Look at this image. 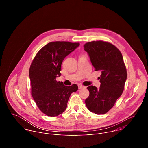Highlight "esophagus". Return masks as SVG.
I'll return each instance as SVG.
<instances>
[{
    "label": "esophagus",
    "mask_w": 148,
    "mask_h": 148,
    "mask_svg": "<svg viewBox=\"0 0 148 148\" xmlns=\"http://www.w3.org/2000/svg\"><path fill=\"white\" fill-rule=\"evenodd\" d=\"M86 88V87H84V86H81V85L78 86V88H79V89H82V88Z\"/></svg>",
    "instance_id": "obj_1"
}]
</instances>
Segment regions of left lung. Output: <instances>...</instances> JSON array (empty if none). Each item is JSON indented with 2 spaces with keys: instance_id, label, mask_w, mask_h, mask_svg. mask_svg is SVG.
<instances>
[{
  "instance_id": "obj_1",
  "label": "left lung",
  "mask_w": 148,
  "mask_h": 148,
  "mask_svg": "<svg viewBox=\"0 0 148 148\" xmlns=\"http://www.w3.org/2000/svg\"><path fill=\"white\" fill-rule=\"evenodd\" d=\"M84 47L95 71H101L100 87H87L90 95L86 106L96 114H106L122 95L127 78L122 55L115 46L102 41L88 42Z\"/></svg>"
}]
</instances>
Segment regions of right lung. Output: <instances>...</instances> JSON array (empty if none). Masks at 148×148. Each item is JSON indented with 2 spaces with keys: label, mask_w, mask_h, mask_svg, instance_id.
Segmentation results:
<instances>
[{
  "label": "right lung",
  "mask_w": 148,
  "mask_h": 148,
  "mask_svg": "<svg viewBox=\"0 0 148 148\" xmlns=\"http://www.w3.org/2000/svg\"><path fill=\"white\" fill-rule=\"evenodd\" d=\"M79 46L68 41L51 42L41 49L29 70L32 95L37 107L47 116L54 117L64 112L71 93L78 90L77 84L64 86L57 81L61 76L62 62Z\"/></svg>",
  "instance_id": "add662e5"
}]
</instances>
